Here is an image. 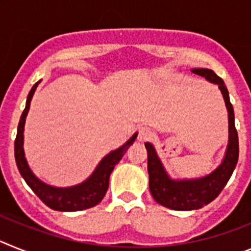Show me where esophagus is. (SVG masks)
Here are the masks:
<instances>
[{
	"label": "esophagus",
	"instance_id": "obj_1",
	"mask_svg": "<svg viewBox=\"0 0 251 251\" xmlns=\"http://www.w3.org/2000/svg\"><path fill=\"white\" fill-rule=\"evenodd\" d=\"M152 136V132L150 131L149 128L148 127H141L140 130H139V134H138V140L141 141V143H144V141H148L150 140Z\"/></svg>",
	"mask_w": 251,
	"mask_h": 251
}]
</instances>
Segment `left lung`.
Listing matches in <instances>:
<instances>
[{"mask_svg":"<svg viewBox=\"0 0 251 251\" xmlns=\"http://www.w3.org/2000/svg\"><path fill=\"white\" fill-rule=\"evenodd\" d=\"M192 72L219 86L228 113V144L224 160L212 173L197 179H172L163 167L155 148L152 147V144L145 143L148 150L150 193L159 204L177 211L198 210L212 202L232 176L239 159V138L235 128L234 108L224 80L211 69L195 68Z\"/></svg>","mask_w":251,"mask_h":251,"instance_id":"obj_1","label":"left lung"}]
</instances>
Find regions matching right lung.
I'll return each mask as SVG.
<instances>
[{"mask_svg":"<svg viewBox=\"0 0 251 251\" xmlns=\"http://www.w3.org/2000/svg\"><path fill=\"white\" fill-rule=\"evenodd\" d=\"M40 83V80L32 86L30 89L27 100H26V106L24 110L23 115L20 117V123L17 126V135L15 140V159L16 164L19 168V172L27 183V186L34 191V193L44 202L48 207L55 211H64V212H73V211L87 210L91 207L99 204L104 197L106 192L108 189V180L110 176L112 173L113 168L117 163L123 159L124 154L126 150L131 147L132 143L135 141L138 132L132 135V138L128 141H126L123 147L119 149L113 150L110 154L102 159L100 164L96 167L89 178H87L84 182L80 184L72 187H53L49 186L43 180L39 179L36 176L31 172L27 160L25 158V151H24V127H25V120L27 116L30 108V102H31L32 96H34L35 89Z\"/></svg>","mask_w":251,"mask_h":251,"instance_id":"1","label":"right lung"}]
</instances>
